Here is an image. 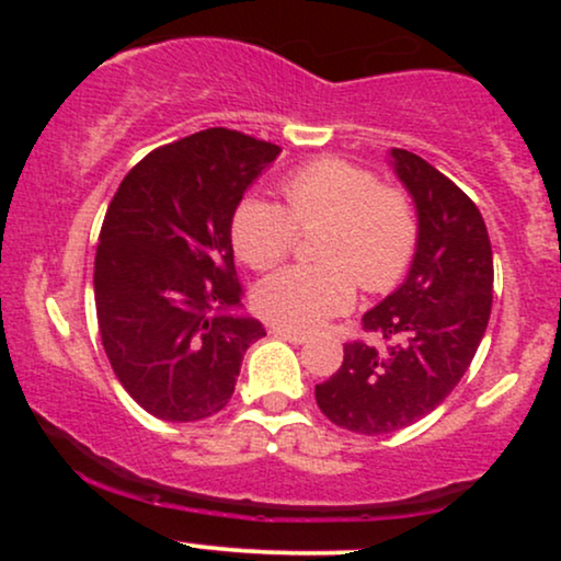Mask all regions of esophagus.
Listing matches in <instances>:
<instances>
[{"label": "esophagus", "mask_w": 561, "mask_h": 561, "mask_svg": "<svg viewBox=\"0 0 561 561\" xmlns=\"http://www.w3.org/2000/svg\"><path fill=\"white\" fill-rule=\"evenodd\" d=\"M272 334H274V337H279V340H287V343H293V345L308 343V334L306 332L289 330V327H272Z\"/></svg>", "instance_id": "esophagus-1"}]
</instances>
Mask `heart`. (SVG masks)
Returning <instances> with one entry per match:
<instances>
[{
	"label": "heart",
	"instance_id": "1",
	"mask_svg": "<svg viewBox=\"0 0 561 561\" xmlns=\"http://www.w3.org/2000/svg\"><path fill=\"white\" fill-rule=\"evenodd\" d=\"M285 205L244 197L234 210L231 240L253 268H272L293 250L300 229L324 224L313 244L319 263H295L261 282L255 308L289 330H313L366 293H385L401 279L416 242L420 216L401 190L382 186L375 171L340 158H321L289 173Z\"/></svg>",
	"mask_w": 561,
	"mask_h": 561
}]
</instances>
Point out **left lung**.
<instances>
[{"instance_id": "left-lung-1", "label": "left lung", "mask_w": 561, "mask_h": 561, "mask_svg": "<svg viewBox=\"0 0 561 561\" xmlns=\"http://www.w3.org/2000/svg\"><path fill=\"white\" fill-rule=\"evenodd\" d=\"M390 165L420 216L403 285L364 313V330L390 345L345 343L343 366L317 385L327 420L358 435H390L446 401L493 302V250L478 205L414 152L392 147Z\"/></svg>"}]
</instances>
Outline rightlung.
Returning <instances> with one entry per match:
<instances>
[{"label":"right lung","mask_w":561,"mask_h":561,"mask_svg":"<svg viewBox=\"0 0 561 561\" xmlns=\"http://www.w3.org/2000/svg\"><path fill=\"white\" fill-rule=\"evenodd\" d=\"M279 147L208 128L141 158L111 199L94 259L96 324L128 396L165 422L229 403L266 330L242 311L231 218Z\"/></svg>","instance_id":"obj_1"}]
</instances>
